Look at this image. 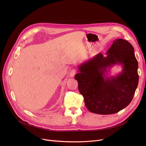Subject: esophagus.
<instances>
[{
	"mask_svg": "<svg viewBox=\"0 0 146 146\" xmlns=\"http://www.w3.org/2000/svg\"><path fill=\"white\" fill-rule=\"evenodd\" d=\"M76 72L75 69H72V70L70 71V73H69V76H70V77H73V76L76 74Z\"/></svg>",
	"mask_w": 146,
	"mask_h": 146,
	"instance_id": "1",
	"label": "esophagus"
}]
</instances>
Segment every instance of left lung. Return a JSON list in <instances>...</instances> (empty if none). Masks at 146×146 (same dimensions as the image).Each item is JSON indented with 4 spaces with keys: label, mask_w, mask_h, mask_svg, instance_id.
I'll use <instances>...</instances> for the list:
<instances>
[{
    "label": "left lung",
    "mask_w": 146,
    "mask_h": 146,
    "mask_svg": "<svg viewBox=\"0 0 146 146\" xmlns=\"http://www.w3.org/2000/svg\"><path fill=\"white\" fill-rule=\"evenodd\" d=\"M115 64L122 66V72L115 76H107ZM137 70L133 45L123 39L113 41L106 56L100 52L80 64L74 78L88 110L108 115L125 108L131 102L139 83Z\"/></svg>",
    "instance_id": "left-lung-1"
}]
</instances>
